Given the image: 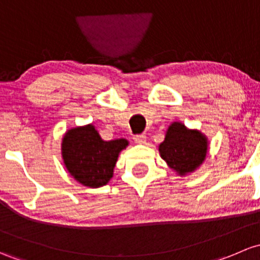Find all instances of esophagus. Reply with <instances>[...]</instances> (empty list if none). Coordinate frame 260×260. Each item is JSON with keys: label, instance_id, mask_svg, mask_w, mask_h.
I'll use <instances>...</instances> for the list:
<instances>
[{"label": "esophagus", "instance_id": "34e87169", "mask_svg": "<svg viewBox=\"0 0 260 260\" xmlns=\"http://www.w3.org/2000/svg\"><path fill=\"white\" fill-rule=\"evenodd\" d=\"M133 139H134V141H135L136 144H145L146 135H144V134H139V135L134 136Z\"/></svg>", "mask_w": 260, "mask_h": 260}]
</instances>
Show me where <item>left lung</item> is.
I'll return each instance as SVG.
<instances>
[{"label": "left lung", "mask_w": 260, "mask_h": 260, "mask_svg": "<svg viewBox=\"0 0 260 260\" xmlns=\"http://www.w3.org/2000/svg\"><path fill=\"white\" fill-rule=\"evenodd\" d=\"M159 152L178 175H186L197 170L207 157L208 139L200 131L190 130L181 122H173L159 145Z\"/></svg>", "instance_id": "left-lung-1"}]
</instances>
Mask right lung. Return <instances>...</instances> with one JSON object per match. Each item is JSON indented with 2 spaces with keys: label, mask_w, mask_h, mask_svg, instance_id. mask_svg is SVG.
Wrapping results in <instances>:
<instances>
[{
  "label": "right lung",
  "mask_w": 260,
  "mask_h": 260,
  "mask_svg": "<svg viewBox=\"0 0 260 260\" xmlns=\"http://www.w3.org/2000/svg\"><path fill=\"white\" fill-rule=\"evenodd\" d=\"M129 145L125 139L105 141L92 124L66 131L61 144L63 164L72 178L90 188L106 185L121 150Z\"/></svg>",
  "instance_id": "obj_1"
}]
</instances>
